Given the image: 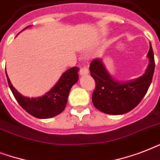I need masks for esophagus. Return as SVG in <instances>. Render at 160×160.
<instances>
[{"label":"esophagus","mask_w":160,"mask_h":160,"mask_svg":"<svg viewBox=\"0 0 160 160\" xmlns=\"http://www.w3.org/2000/svg\"><path fill=\"white\" fill-rule=\"evenodd\" d=\"M80 74L81 75H88V74H89V70H88V68L85 67V66H84V67H82V68H80Z\"/></svg>","instance_id":"esophagus-1"}]
</instances>
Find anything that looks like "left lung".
Instances as JSON below:
<instances>
[{
  "mask_svg": "<svg viewBox=\"0 0 160 160\" xmlns=\"http://www.w3.org/2000/svg\"><path fill=\"white\" fill-rule=\"evenodd\" d=\"M147 56L149 59L146 72L136 80L128 82H118L109 75L100 59L90 63V75L95 81L92 94L94 106L109 114H123L139 105L147 93L154 75V51L150 45Z\"/></svg>",
  "mask_w": 160,
  "mask_h": 160,
  "instance_id": "left-lung-1",
  "label": "left lung"
}]
</instances>
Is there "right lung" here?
<instances>
[{
	"instance_id": "add662e5",
	"label": "right lung",
	"mask_w": 160,
	"mask_h": 160,
	"mask_svg": "<svg viewBox=\"0 0 160 160\" xmlns=\"http://www.w3.org/2000/svg\"><path fill=\"white\" fill-rule=\"evenodd\" d=\"M29 27V26H27ZM78 69L76 66L66 70L56 85L46 95L38 98H27L16 91L7 77L11 92L26 112L39 119H49L60 114L65 109L69 93L78 80Z\"/></svg>"
}]
</instances>
